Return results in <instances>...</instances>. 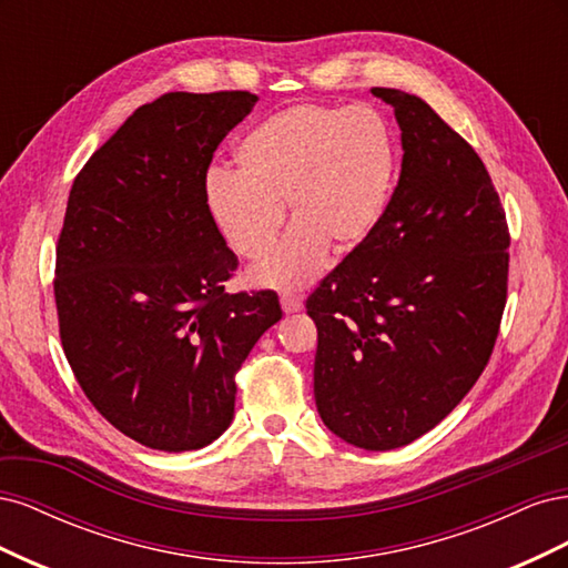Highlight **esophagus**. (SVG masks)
<instances>
[{"instance_id": "1", "label": "esophagus", "mask_w": 568, "mask_h": 568, "mask_svg": "<svg viewBox=\"0 0 568 568\" xmlns=\"http://www.w3.org/2000/svg\"><path fill=\"white\" fill-rule=\"evenodd\" d=\"M280 303H282V311H284L286 315H294V313H301V311H303V301H301L298 296L284 294V296L280 298Z\"/></svg>"}]
</instances>
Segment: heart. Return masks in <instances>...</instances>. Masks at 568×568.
I'll use <instances>...</instances> for the list:
<instances>
[{"instance_id": "1", "label": "heart", "mask_w": 568, "mask_h": 568, "mask_svg": "<svg viewBox=\"0 0 568 568\" xmlns=\"http://www.w3.org/2000/svg\"><path fill=\"white\" fill-rule=\"evenodd\" d=\"M239 173L213 168L205 203L230 246L257 261L284 225L294 227L248 272L253 286L294 291L315 282L329 246L351 253L379 225L393 194V132L369 106L298 104L272 113L236 144Z\"/></svg>"}]
</instances>
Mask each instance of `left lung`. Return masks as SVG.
I'll return each instance as SVG.
<instances>
[{
    "mask_svg": "<svg viewBox=\"0 0 568 568\" xmlns=\"http://www.w3.org/2000/svg\"><path fill=\"white\" fill-rule=\"evenodd\" d=\"M400 128V180L379 225L315 294V403L334 436L395 450L440 424L488 365L509 234L478 153L403 90L372 88Z\"/></svg>",
    "mask_w": 568,
    "mask_h": 568,
    "instance_id": "1",
    "label": "left lung"
}]
</instances>
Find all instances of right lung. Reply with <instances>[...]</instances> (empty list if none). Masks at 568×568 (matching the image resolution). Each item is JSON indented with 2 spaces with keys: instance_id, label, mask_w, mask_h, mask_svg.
Listing matches in <instances>:
<instances>
[{
  "instance_id": "obj_1",
  "label": "right lung",
  "mask_w": 568,
  "mask_h": 568,
  "mask_svg": "<svg viewBox=\"0 0 568 568\" xmlns=\"http://www.w3.org/2000/svg\"><path fill=\"white\" fill-rule=\"evenodd\" d=\"M251 92H168L136 109L73 182L57 248L61 343L120 434L199 450L227 432L234 374L282 307L225 294L236 267L205 203V173Z\"/></svg>"
}]
</instances>
